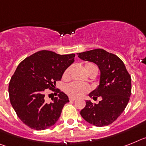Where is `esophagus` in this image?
<instances>
[{
	"label": "esophagus",
	"mask_w": 146,
	"mask_h": 146,
	"mask_svg": "<svg viewBox=\"0 0 146 146\" xmlns=\"http://www.w3.org/2000/svg\"><path fill=\"white\" fill-rule=\"evenodd\" d=\"M76 99L75 97H72V96H70L69 97V100L70 101H75V100Z\"/></svg>",
	"instance_id": "obj_1"
}]
</instances>
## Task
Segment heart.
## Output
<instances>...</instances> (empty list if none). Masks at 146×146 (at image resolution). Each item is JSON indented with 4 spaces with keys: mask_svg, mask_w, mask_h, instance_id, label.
<instances>
[{
    "mask_svg": "<svg viewBox=\"0 0 146 146\" xmlns=\"http://www.w3.org/2000/svg\"><path fill=\"white\" fill-rule=\"evenodd\" d=\"M92 68H96L94 64H91V63H87L85 65V69L87 72L89 70ZM70 68H68L66 70L64 73V77H68L70 75ZM89 87L86 84H84L82 83H78V82H71V83L66 84L64 87V91L67 94H68L70 96H74V97H78L81 96L88 92Z\"/></svg>",
    "mask_w": 146,
    "mask_h": 146,
    "instance_id": "1",
    "label": "heart"
}]
</instances>
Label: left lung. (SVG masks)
Returning a JSON list of instances; mask_svg holds the SVG:
<instances>
[{
	"label": "left lung",
	"instance_id": "obj_1",
	"mask_svg": "<svg viewBox=\"0 0 146 146\" xmlns=\"http://www.w3.org/2000/svg\"><path fill=\"white\" fill-rule=\"evenodd\" d=\"M81 59L93 62L100 70L99 84L89 94L93 99L101 98L98 104L90 100L81 110L82 117L96 126H108L122 114L131 96V76L123 61L104 49L78 53Z\"/></svg>",
	"mask_w": 146,
	"mask_h": 146
}]
</instances>
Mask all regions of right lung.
Instances as JSON below:
<instances>
[{"mask_svg":"<svg viewBox=\"0 0 146 146\" xmlns=\"http://www.w3.org/2000/svg\"><path fill=\"white\" fill-rule=\"evenodd\" d=\"M75 54L60 55L40 50L22 61L9 85L10 102L19 118L35 130L54 126L60 117L68 96L58 90L50 103L45 100L46 89L53 90L65 70L74 62Z\"/></svg>","mask_w":146,"mask_h":146,"instance_id":"1","label":"right lung"}]
</instances>
